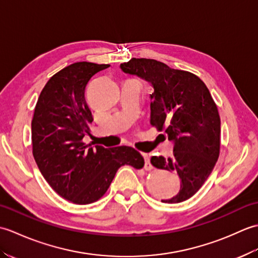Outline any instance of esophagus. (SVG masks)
<instances>
[{
	"instance_id": "obj_1",
	"label": "esophagus",
	"mask_w": 258,
	"mask_h": 258,
	"mask_svg": "<svg viewBox=\"0 0 258 258\" xmlns=\"http://www.w3.org/2000/svg\"><path fill=\"white\" fill-rule=\"evenodd\" d=\"M143 156H144V160H145V164H144V168L146 169V171H152L153 168V165L151 164V162H150V155L149 154H143Z\"/></svg>"
}]
</instances>
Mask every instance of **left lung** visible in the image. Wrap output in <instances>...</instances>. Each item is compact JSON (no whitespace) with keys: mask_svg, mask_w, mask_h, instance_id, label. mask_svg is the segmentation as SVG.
Returning <instances> with one entry per match:
<instances>
[{"mask_svg":"<svg viewBox=\"0 0 258 258\" xmlns=\"http://www.w3.org/2000/svg\"><path fill=\"white\" fill-rule=\"evenodd\" d=\"M123 72L152 83L151 124L174 142L173 156H152V165L176 173L182 185L168 204L193 196L210 176L220 156L221 118L217 105L199 76L152 58H132Z\"/></svg>","mask_w":258,"mask_h":258,"instance_id":"1","label":"left lung"}]
</instances>
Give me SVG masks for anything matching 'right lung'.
I'll return each mask as SVG.
<instances>
[{"label":"right lung","instance_id":"obj_1","mask_svg":"<svg viewBox=\"0 0 258 258\" xmlns=\"http://www.w3.org/2000/svg\"><path fill=\"white\" fill-rule=\"evenodd\" d=\"M109 64L76 62L58 71L43 87L32 118V153L37 167L56 193L74 204L94 203L106 193L117 169L144 166L133 147L86 146L91 109L85 87Z\"/></svg>","mask_w":258,"mask_h":258}]
</instances>
